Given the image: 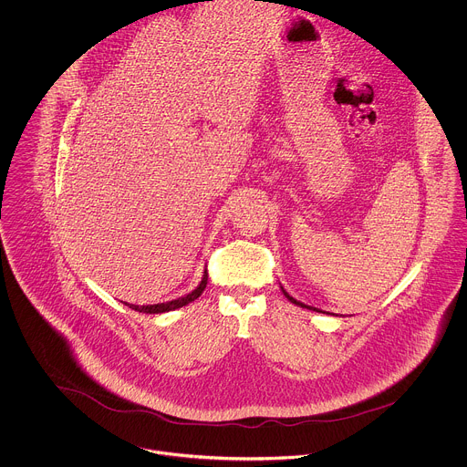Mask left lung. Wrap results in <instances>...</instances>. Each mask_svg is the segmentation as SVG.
<instances>
[{
    "instance_id": "obj_1",
    "label": "left lung",
    "mask_w": 467,
    "mask_h": 467,
    "mask_svg": "<svg viewBox=\"0 0 467 467\" xmlns=\"http://www.w3.org/2000/svg\"><path fill=\"white\" fill-rule=\"evenodd\" d=\"M282 291H284V295H285V298L289 300V302H293V304H296V306H300V307H307V309H313V311H318L317 307H311V306H306V304H302V302H298V300H295L293 296H289V293H285V289L282 287Z\"/></svg>"
}]
</instances>
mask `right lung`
<instances>
[{
    "instance_id": "add662e5",
    "label": "right lung",
    "mask_w": 467,
    "mask_h": 467,
    "mask_svg": "<svg viewBox=\"0 0 467 467\" xmlns=\"http://www.w3.org/2000/svg\"><path fill=\"white\" fill-rule=\"evenodd\" d=\"M205 285H207V269H205V273H203V278H202L200 285H198L194 291H191L189 295L182 296V298H176V300H171V302H165V304H154V306H134V304H127V306H129L130 309H134V311L147 313V315H158V313L174 311V309H180V307H183V306L194 302V300L203 293Z\"/></svg>"
}]
</instances>
